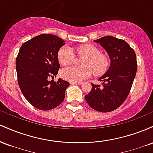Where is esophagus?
Segmentation results:
<instances>
[{
    "mask_svg": "<svg viewBox=\"0 0 153 153\" xmlns=\"http://www.w3.org/2000/svg\"><path fill=\"white\" fill-rule=\"evenodd\" d=\"M71 84H73V85H81L82 82H71Z\"/></svg>",
    "mask_w": 153,
    "mask_h": 153,
    "instance_id": "esophagus-1",
    "label": "esophagus"
}]
</instances>
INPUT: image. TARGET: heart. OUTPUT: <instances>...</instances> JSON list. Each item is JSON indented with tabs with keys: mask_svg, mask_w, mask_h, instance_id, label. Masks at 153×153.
Listing matches in <instances>:
<instances>
[{
	"mask_svg": "<svg viewBox=\"0 0 153 153\" xmlns=\"http://www.w3.org/2000/svg\"><path fill=\"white\" fill-rule=\"evenodd\" d=\"M79 56L85 57L82 60V68L68 67L61 71V76L72 82H80L91 77L94 73L96 76L104 74L109 67V59L105 54L100 53L99 50L93 45H82L75 49ZM59 64L70 65L75 59V54L71 47L63 46L57 53Z\"/></svg>",
	"mask_w": 153,
	"mask_h": 153,
	"instance_id": "heart-1",
	"label": "heart"
}]
</instances>
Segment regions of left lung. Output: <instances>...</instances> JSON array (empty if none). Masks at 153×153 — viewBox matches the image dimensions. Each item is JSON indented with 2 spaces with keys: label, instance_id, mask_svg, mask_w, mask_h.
I'll return each instance as SVG.
<instances>
[{
  "label": "left lung",
  "instance_id": "obj_1",
  "mask_svg": "<svg viewBox=\"0 0 153 153\" xmlns=\"http://www.w3.org/2000/svg\"><path fill=\"white\" fill-rule=\"evenodd\" d=\"M94 42L106 50L111 65L99 78L102 86L91 83L92 89L85 96V101L93 109L110 112L119 108L130 92L137 69L136 54L124 40L114 36H103Z\"/></svg>",
  "mask_w": 153,
  "mask_h": 153
}]
</instances>
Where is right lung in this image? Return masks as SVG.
I'll return each instance as SVG.
<instances>
[{
    "label": "right lung",
    "instance_id": "add662e5",
    "mask_svg": "<svg viewBox=\"0 0 153 153\" xmlns=\"http://www.w3.org/2000/svg\"><path fill=\"white\" fill-rule=\"evenodd\" d=\"M65 42L57 36L42 34L23 44L16 59L21 91L38 109L48 111L59 106L65 96L69 82L59 78L49 81L58 73L57 53Z\"/></svg>",
    "mask_w": 153,
    "mask_h": 153
}]
</instances>
